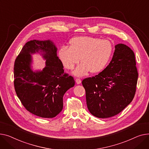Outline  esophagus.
Returning <instances> with one entry per match:
<instances>
[{
    "mask_svg": "<svg viewBox=\"0 0 149 149\" xmlns=\"http://www.w3.org/2000/svg\"><path fill=\"white\" fill-rule=\"evenodd\" d=\"M76 82L77 84H80L81 83V80L80 79H76Z\"/></svg>",
    "mask_w": 149,
    "mask_h": 149,
    "instance_id": "34e87169",
    "label": "esophagus"
}]
</instances>
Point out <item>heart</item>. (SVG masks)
I'll list each match as a JSON object with an SVG mask.
<instances>
[{
	"label": "heart",
	"instance_id": "heart-1",
	"mask_svg": "<svg viewBox=\"0 0 149 149\" xmlns=\"http://www.w3.org/2000/svg\"><path fill=\"white\" fill-rule=\"evenodd\" d=\"M113 47L108 40L90 36H78L69 41V47H61L58 56L64 67L73 70L79 62L73 74L82 77L90 71L93 73L100 72L107 65L112 56Z\"/></svg>",
	"mask_w": 149,
	"mask_h": 149
}]
</instances>
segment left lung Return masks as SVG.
Wrapping results in <instances>:
<instances>
[{"label": "left lung", "instance_id": "obj_1", "mask_svg": "<svg viewBox=\"0 0 149 149\" xmlns=\"http://www.w3.org/2000/svg\"><path fill=\"white\" fill-rule=\"evenodd\" d=\"M138 77L133 50L124 44L116 45L109 65L97 75L82 82L90 113L106 118L121 112L134 97Z\"/></svg>", "mask_w": 149, "mask_h": 149}]
</instances>
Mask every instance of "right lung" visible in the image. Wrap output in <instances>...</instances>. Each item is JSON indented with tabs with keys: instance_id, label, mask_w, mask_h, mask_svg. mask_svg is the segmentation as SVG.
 Returning a JSON list of instances; mask_svg holds the SVG:
<instances>
[{
	"instance_id": "1",
	"label": "right lung",
	"mask_w": 149,
	"mask_h": 149,
	"mask_svg": "<svg viewBox=\"0 0 149 149\" xmlns=\"http://www.w3.org/2000/svg\"><path fill=\"white\" fill-rule=\"evenodd\" d=\"M36 53L46 60L42 71L32 68L31 55ZM63 68L57 47L50 40H33L25 44L15 61L14 84L17 96L29 112L42 118H53L63 110V96L75 84Z\"/></svg>"
}]
</instances>
